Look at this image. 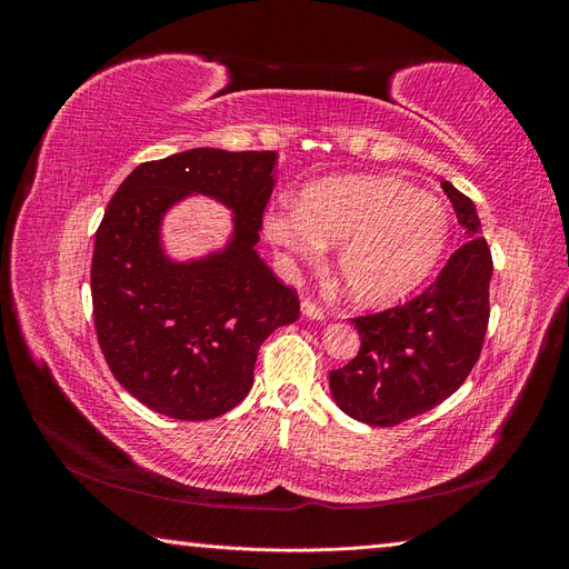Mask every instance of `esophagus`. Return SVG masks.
I'll list each match as a JSON object with an SVG mask.
<instances>
[{"instance_id":"1","label":"esophagus","mask_w":569,"mask_h":569,"mask_svg":"<svg viewBox=\"0 0 569 569\" xmlns=\"http://www.w3.org/2000/svg\"><path fill=\"white\" fill-rule=\"evenodd\" d=\"M301 313H303L306 318H311V320H325V311H322V308H320L316 301H311V299H303V301H301Z\"/></svg>"}]
</instances>
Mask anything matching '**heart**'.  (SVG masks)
Wrapping results in <instances>:
<instances>
[{
    "instance_id": "b5f03b06",
    "label": "heart",
    "mask_w": 569,
    "mask_h": 569,
    "mask_svg": "<svg viewBox=\"0 0 569 569\" xmlns=\"http://www.w3.org/2000/svg\"><path fill=\"white\" fill-rule=\"evenodd\" d=\"M270 244L313 263L337 244V278L347 297L387 306L416 291L441 263L451 216L439 197L385 176L327 178L299 203L266 216Z\"/></svg>"
}]
</instances>
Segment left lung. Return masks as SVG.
Returning a JSON list of instances; mask_svg holds the SVG:
<instances>
[{
  "instance_id": "1",
  "label": "left lung",
  "mask_w": 569,
  "mask_h": 569,
  "mask_svg": "<svg viewBox=\"0 0 569 569\" xmlns=\"http://www.w3.org/2000/svg\"><path fill=\"white\" fill-rule=\"evenodd\" d=\"M441 187L465 230V244L416 299L353 318L360 351L330 372L332 399L358 422L393 427L432 410L468 380L481 353L491 249L479 232L475 203L451 182Z\"/></svg>"
}]
</instances>
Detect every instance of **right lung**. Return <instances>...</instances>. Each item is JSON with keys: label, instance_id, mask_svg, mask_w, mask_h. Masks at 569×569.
<instances>
[{"label": "right lung", "instance_id": "add662e5", "mask_svg": "<svg viewBox=\"0 0 569 569\" xmlns=\"http://www.w3.org/2000/svg\"><path fill=\"white\" fill-rule=\"evenodd\" d=\"M274 151L189 149L137 166L94 234L92 313L101 353L137 401L176 420H211L253 385L261 343L299 318L297 289L256 253L274 187ZM189 193L236 213L229 247L199 262L160 249L162 213Z\"/></svg>", "mask_w": 569, "mask_h": 569}]
</instances>
